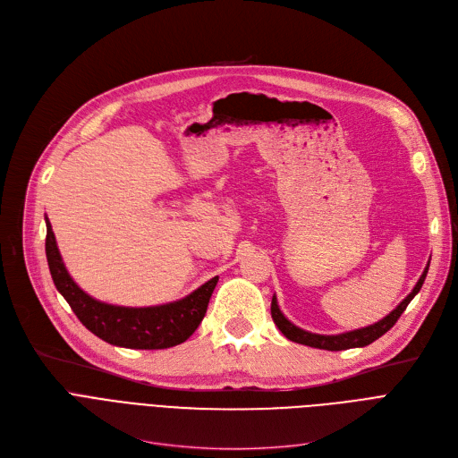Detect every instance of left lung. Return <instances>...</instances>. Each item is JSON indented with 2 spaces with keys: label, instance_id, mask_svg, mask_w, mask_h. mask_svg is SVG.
I'll list each match as a JSON object with an SVG mask.
<instances>
[{
  "label": "left lung",
  "instance_id": "1",
  "mask_svg": "<svg viewBox=\"0 0 458 458\" xmlns=\"http://www.w3.org/2000/svg\"><path fill=\"white\" fill-rule=\"evenodd\" d=\"M430 263V261H428ZM428 263L427 267L423 271V275L420 276L418 284L414 285V290L408 293L401 302L399 306L390 311V314L369 325V327H364V328H356V330H351V332H344V334H332V335H325V334H314V332H306L299 327H295L290 319H287L280 308H278V302H276V297L273 295V302H271V316H273V321L275 325L280 328V332L285 335L287 340H292L295 344H301V345H308V347H316V349H325V351H345V349H354V347H366L369 344H373L375 340H378L382 334H386L395 323L397 319L401 318L403 311L406 310V306L411 304V301L420 293L421 285L425 282V276H427V271H428Z\"/></svg>",
  "mask_w": 458,
  "mask_h": 458
}]
</instances>
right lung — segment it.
I'll return each mask as SVG.
<instances>
[{"label": "right lung", "instance_id": "add662e5", "mask_svg": "<svg viewBox=\"0 0 458 458\" xmlns=\"http://www.w3.org/2000/svg\"><path fill=\"white\" fill-rule=\"evenodd\" d=\"M46 258L57 292L78 319L100 340L126 349H168L183 344L202 323L219 276L191 295L159 306H114L92 299L68 275L50 221L46 219Z\"/></svg>", "mask_w": 458, "mask_h": 458}]
</instances>
